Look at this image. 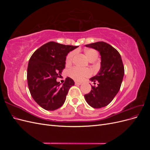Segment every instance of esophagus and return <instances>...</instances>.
<instances>
[{"label": "esophagus", "mask_w": 150, "mask_h": 150, "mask_svg": "<svg viewBox=\"0 0 150 150\" xmlns=\"http://www.w3.org/2000/svg\"><path fill=\"white\" fill-rule=\"evenodd\" d=\"M81 82H78V81H75V84H76V85H81Z\"/></svg>", "instance_id": "esophagus-1"}]
</instances>
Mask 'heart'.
I'll return each instance as SVG.
<instances>
[{
	"label": "heart",
	"instance_id": "obj_1",
	"mask_svg": "<svg viewBox=\"0 0 150 150\" xmlns=\"http://www.w3.org/2000/svg\"><path fill=\"white\" fill-rule=\"evenodd\" d=\"M84 54L86 58L90 61L93 62L98 57L99 53L98 52L94 49H87L84 50ZM75 52L71 51L67 54L66 58V65H70L73 59V57L74 56ZM68 74L74 80L76 81H81L84 78L88 77L91 75V71L88 69H79L78 67H72L71 69L69 72H68Z\"/></svg>",
	"mask_w": 150,
	"mask_h": 150
}]
</instances>
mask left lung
<instances>
[{
    "instance_id": "8db88e82",
    "label": "left lung",
    "mask_w": 150,
    "mask_h": 150,
    "mask_svg": "<svg viewBox=\"0 0 150 150\" xmlns=\"http://www.w3.org/2000/svg\"><path fill=\"white\" fill-rule=\"evenodd\" d=\"M97 50L101 57V69L98 74L91 78L94 84L89 93L84 95L86 101L94 108H101L110 104L118 93L125 74L121 57L117 50L104 42L86 45Z\"/></svg>"
}]
</instances>
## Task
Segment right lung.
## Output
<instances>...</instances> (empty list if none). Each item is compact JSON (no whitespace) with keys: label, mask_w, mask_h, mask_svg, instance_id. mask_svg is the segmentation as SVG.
<instances>
[{"label":"right lung","mask_w":150,"mask_h":150,"mask_svg":"<svg viewBox=\"0 0 150 150\" xmlns=\"http://www.w3.org/2000/svg\"><path fill=\"white\" fill-rule=\"evenodd\" d=\"M77 47L49 42L31 56L27 74L29 91L34 101L44 110L54 111L61 107L68 91L74 85L69 77L62 85L56 79L65 68L67 54Z\"/></svg>","instance_id":"obj_1"}]
</instances>
